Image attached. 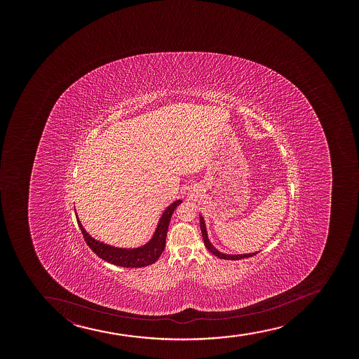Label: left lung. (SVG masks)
Listing matches in <instances>:
<instances>
[{
    "label": "left lung",
    "mask_w": 359,
    "mask_h": 359,
    "mask_svg": "<svg viewBox=\"0 0 359 359\" xmlns=\"http://www.w3.org/2000/svg\"><path fill=\"white\" fill-rule=\"evenodd\" d=\"M200 227H201L203 243L206 245L207 249H208L213 255L219 257V259H224V260H241V259L250 257V256H254L257 254V252H252V254H242V255H229V254H223V252H220L219 250H217V249L212 245V243H210V239H208V236H207L206 224H205V220H203L201 215H200Z\"/></svg>",
    "instance_id": "left-lung-1"
}]
</instances>
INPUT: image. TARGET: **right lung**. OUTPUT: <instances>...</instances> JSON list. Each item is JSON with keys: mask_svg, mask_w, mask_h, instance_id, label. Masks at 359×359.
I'll use <instances>...</instances> for the list:
<instances>
[{"mask_svg": "<svg viewBox=\"0 0 359 359\" xmlns=\"http://www.w3.org/2000/svg\"><path fill=\"white\" fill-rule=\"evenodd\" d=\"M180 203H182L181 200H177L164 210V213L158 223L156 232L149 243H146L140 248H134V249L111 247L103 242H99L87 233L86 230L80 223L78 215H76V220H78L79 227L83 232V238H85L87 245L91 248L92 252H95V255L99 256L100 259H103L109 264L120 266V267H146V266L154 264L159 259L161 252H164L165 239H166V233L169 229L170 219H171L173 210H176V207Z\"/></svg>", "mask_w": 359, "mask_h": 359, "instance_id": "add662e5", "label": "right lung"}]
</instances>
